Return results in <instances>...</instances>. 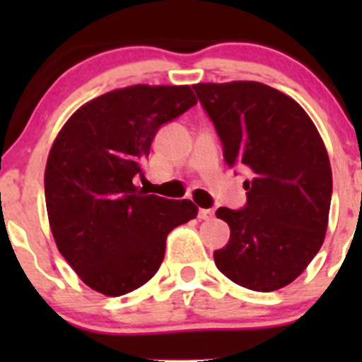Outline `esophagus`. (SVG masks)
Masks as SVG:
<instances>
[{
	"label": "esophagus",
	"instance_id": "esophagus-1",
	"mask_svg": "<svg viewBox=\"0 0 362 362\" xmlns=\"http://www.w3.org/2000/svg\"><path fill=\"white\" fill-rule=\"evenodd\" d=\"M198 215L203 221H210V218H214V210H211V208H199Z\"/></svg>",
	"mask_w": 362,
	"mask_h": 362
}]
</instances>
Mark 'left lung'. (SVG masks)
<instances>
[{"instance_id": "left-lung-1", "label": "left lung", "mask_w": 362, "mask_h": 362, "mask_svg": "<svg viewBox=\"0 0 362 362\" xmlns=\"http://www.w3.org/2000/svg\"><path fill=\"white\" fill-rule=\"evenodd\" d=\"M229 166L245 168L247 204L221 206L231 238L214 252L221 273L272 293L298 279L326 238L333 173L315 124L287 94L261 82L194 83Z\"/></svg>"}]
</instances>
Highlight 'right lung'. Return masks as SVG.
<instances>
[{
	"label": "right lung",
	"mask_w": 362,
	"mask_h": 362,
	"mask_svg": "<svg viewBox=\"0 0 362 362\" xmlns=\"http://www.w3.org/2000/svg\"><path fill=\"white\" fill-rule=\"evenodd\" d=\"M198 103L189 86H138L87 101L61 127L45 168L50 231L86 286L122 296L159 269L171 229L198 215L189 199L133 184L163 124Z\"/></svg>",
	"instance_id": "right-lung-1"
}]
</instances>
